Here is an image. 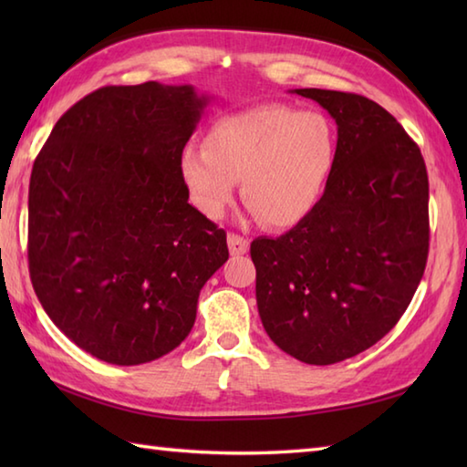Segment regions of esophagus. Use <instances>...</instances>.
I'll return each mask as SVG.
<instances>
[{"instance_id":"1","label":"esophagus","mask_w":467,"mask_h":467,"mask_svg":"<svg viewBox=\"0 0 467 467\" xmlns=\"http://www.w3.org/2000/svg\"><path fill=\"white\" fill-rule=\"evenodd\" d=\"M226 241H228V251H231L233 256H241L249 253V239H244V236L231 233L226 236Z\"/></svg>"}]
</instances>
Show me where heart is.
<instances>
[{
  "label": "heart",
  "mask_w": 467,
  "mask_h": 467,
  "mask_svg": "<svg viewBox=\"0 0 467 467\" xmlns=\"http://www.w3.org/2000/svg\"><path fill=\"white\" fill-rule=\"evenodd\" d=\"M337 166V134L319 112L279 102L221 116L204 146H186L178 171L191 202L208 218H221L239 178L253 214L275 228L309 216Z\"/></svg>",
  "instance_id": "heart-1"
}]
</instances>
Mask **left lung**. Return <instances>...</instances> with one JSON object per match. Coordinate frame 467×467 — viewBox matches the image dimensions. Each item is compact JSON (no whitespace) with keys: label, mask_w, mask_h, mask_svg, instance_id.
I'll return each instance as SVG.
<instances>
[{"label":"left lung","mask_w":467,"mask_h":467,"mask_svg":"<svg viewBox=\"0 0 467 467\" xmlns=\"http://www.w3.org/2000/svg\"><path fill=\"white\" fill-rule=\"evenodd\" d=\"M337 124V166L315 211L251 243L266 335L295 359L333 365L389 333L411 303L430 251L423 156L369 98L293 90Z\"/></svg>","instance_id":"8db88e82"}]
</instances>
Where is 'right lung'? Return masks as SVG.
I'll return each instance as SVG.
<instances>
[{
    "label": "right lung",
    "instance_id": "obj_1",
    "mask_svg": "<svg viewBox=\"0 0 467 467\" xmlns=\"http://www.w3.org/2000/svg\"><path fill=\"white\" fill-rule=\"evenodd\" d=\"M211 102L194 86H106L56 122L29 178L34 291L69 341L112 365L171 353L228 259L188 204L178 158Z\"/></svg>",
    "mask_w": 467,
    "mask_h": 467
}]
</instances>
